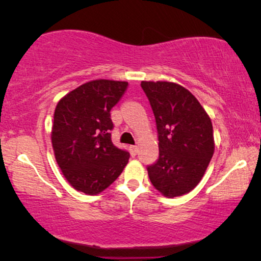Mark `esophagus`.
I'll use <instances>...</instances> for the list:
<instances>
[{
	"instance_id": "34e87169",
	"label": "esophagus",
	"mask_w": 261,
	"mask_h": 261,
	"mask_svg": "<svg viewBox=\"0 0 261 261\" xmlns=\"http://www.w3.org/2000/svg\"><path fill=\"white\" fill-rule=\"evenodd\" d=\"M129 152H130L132 156L137 155V154H138V147H137V146H130V147H129Z\"/></svg>"
}]
</instances>
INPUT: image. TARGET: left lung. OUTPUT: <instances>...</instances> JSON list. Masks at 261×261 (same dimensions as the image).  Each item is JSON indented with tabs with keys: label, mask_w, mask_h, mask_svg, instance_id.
I'll return each mask as SVG.
<instances>
[{
	"label": "left lung",
	"mask_w": 261,
	"mask_h": 261,
	"mask_svg": "<svg viewBox=\"0 0 261 261\" xmlns=\"http://www.w3.org/2000/svg\"><path fill=\"white\" fill-rule=\"evenodd\" d=\"M155 117L159 158L148 177L165 197L183 196L196 188L213 158L212 120L188 89L172 82H141Z\"/></svg>",
	"instance_id": "8db88e82"
}]
</instances>
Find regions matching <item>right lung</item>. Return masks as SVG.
<instances>
[{
    "instance_id": "right-lung-1",
    "label": "right lung",
    "mask_w": 261,
    "mask_h": 261,
    "mask_svg": "<svg viewBox=\"0 0 261 261\" xmlns=\"http://www.w3.org/2000/svg\"><path fill=\"white\" fill-rule=\"evenodd\" d=\"M127 82L95 80L70 91L55 110L51 140L57 164L77 191L97 195L114 183L129 153L112 142L110 110Z\"/></svg>"
}]
</instances>
